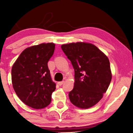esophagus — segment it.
<instances>
[{
    "label": "esophagus",
    "mask_w": 133,
    "mask_h": 133,
    "mask_svg": "<svg viewBox=\"0 0 133 133\" xmlns=\"http://www.w3.org/2000/svg\"><path fill=\"white\" fill-rule=\"evenodd\" d=\"M64 81H61V82H58V85H59V86H62V84H64Z\"/></svg>",
    "instance_id": "obj_1"
}]
</instances>
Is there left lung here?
Instances as JSON below:
<instances>
[{"mask_svg":"<svg viewBox=\"0 0 133 133\" xmlns=\"http://www.w3.org/2000/svg\"><path fill=\"white\" fill-rule=\"evenodd\" d=\"M61 48L74 69V86L69 94L71 102L81 109L94 106L103 98L112 79L110 63L104 53L91 43L62 44Z\"/></svg>","mask_w":133,"mask_h":133,"instance_id":"8db88e82","label":"left lung"}]
</instances>
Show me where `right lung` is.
<instances>
[{
	"label": "right lung",
	"instance_id": "obj_1",
	"mask_svg": "<svg viewBox=\"0 0 133 133\" xmlns=\"http://www.w3.org/2000/svg\"><path fill=\"white\" fill-rule=\"evenodd\" d=\"M55 44L42 43L24 49L12 68V83L24 104L34 109L45 108L51 101L56 84L51 78L47 62Z\"/></svg>",
	"mask_w": 133,
	"mask_h": 133
}]
</instances>
